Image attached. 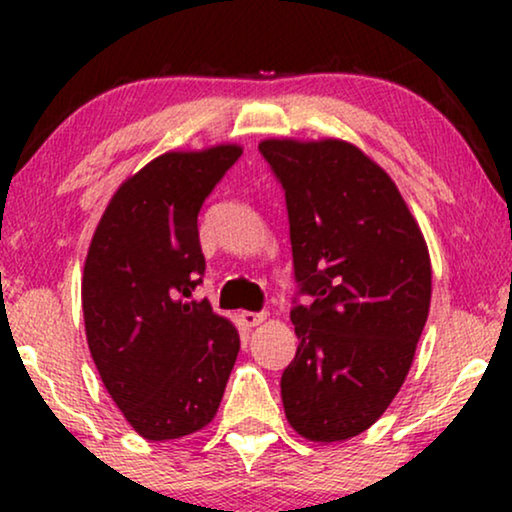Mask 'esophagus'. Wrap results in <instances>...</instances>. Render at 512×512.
<instances>
[{"instance_id":"esophagus-1","label":"esophagus","mask_w":512,"mask_h":512,"mask_svg":"<svg viewBox=\"0 0 512 512\" xmlns=\"http://www.w3.org/2000/svg\"><path fill=\"white\" fill-rule=\"evenodd\" d=\"M240 321H242V326L254 328L258 324H263L265 314L263 312H240Z\"/></svg>"}]
</instances>
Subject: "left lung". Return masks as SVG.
Listing matches in <instances>:
<instances>
[{
  "label": "left lung",
  "mask_w": 512,
  "mask_h": 512,
  "mask_svg": "<svg viewBox=\"0 0 512 512\" xmlns=\"http://www.w3.org/2000/svg\"><path fill=\"white\" fill-rule=\"evenodd\" d=\"M284 188L300 296L296 359L282 375L289 424L314 443L373 426L415 359L431 305L424 235L380 165L342 139H263Z\"/></svg>",
  "instance_id": "left-lung-1"
}]
</instances>
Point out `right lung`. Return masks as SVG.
<instances>
[{
	"mask_svg": "<svg viewBox=\"0 0 512 512\" xmlns=\"http://www.w3.org/2000/svg\"><path fill=\"white\" fill-rule=\"evenodd\" d=\"M242 156L235 144L170 151L125 179L104 209L81 282L86 338L118 410L146 440L212 422L240 335L193 300L205 275L202 202Z\"/></svg>",
	"mask_w": 512,
	"mask_h": 512,
	"instance_id": "1",
	"label": "right lung"
}]
</instances>
